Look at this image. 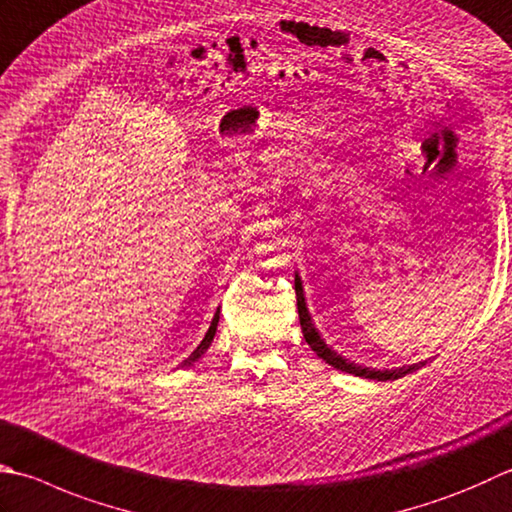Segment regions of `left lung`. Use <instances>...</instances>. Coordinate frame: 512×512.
I'll return each instance as SVG.
<instances>
[{
  "label": "left lung",
  "mask_w": 512,
  "mask_h": 512,
  "mask_svg": "<svg viewBox=\"0 0 512 512\" xmlns=\"http://www.w3.org/2000/svg\"><path fill=\"white\" fill-rule=\"evenodd\" d=\"M295 295H297V313H299V324H302V333L304 339L308 342V346L315 350V353L324 359L326 364H330L333 368L344 370V373L350 375H357V377H366V379H377V382H386V379H399L408 373H413V370H419L424 366V362L413 364V366H404V368H395V370H375V368H366V366H357V364H350L348 359H344L342 355H337L335 350H330L326 346V342L322 337H319L317 328L310 322V315L306 310V302H304V290H302V282H299V277L295 275Z\"/></svg>",
  "instance_id": "8db88e82"
}]
</instances>
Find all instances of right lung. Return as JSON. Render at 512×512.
I'll use <instances>...</instances> for the list:
<instances>
[{
    "label": "right lung",
    "instance_id": "1",
    "mask_svg": "<svg viewBox=\"0 0 512 512\" xmlns=\"http://www.w3.org/2000/svg\"><path fill=\"white\" fill-rule=\"evenodd\" d=\"M217 322H219V313H215V317H213V324H210L208 333H206V335H204V339H202V344H199V346L193 350V353H190V355L184 359V362H182V368H184V366H190V364H195L197 359L206 353V348L210 346V342H213V337H215Z\"/></svg>",
    "mask_w": 512,
    "mask_h": 512
}]
</instances>
